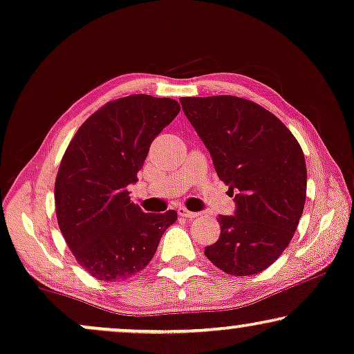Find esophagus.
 Masks as SVG:
<instances>
[{"instance_id": "34e87169", "label": "esophagus", "mask_w": 354, "mask_h": 354, "mask_svg": "<svg viewBox=\"0 0 354 354\" xmlns=\"http://www.w3.org/2000/svg\"><path fill=\"white\" fill-rule=\"evenodd\" d=\"M178 215H179V216H184V218H189V220H192V218H197V216H198V213H196V212H189L187 208L179 207V208H178Z\"/></svg>"}]
</instances>
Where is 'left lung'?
Returning a JSON list of instances; mask_svg holds the SVG:
<instances>
[{
	"mask_svg": "<svg viewBox=\"0 0 354 354\" xmlns=\"http://www.w3.org/2000/svg\"><path fill=\"white\" fill-rule=\"evenodd\" d=\"M236 202L205 257L231 276L271 266L290 243L306 198V163L295 136L270 111L236 96L179 97Z\"/></svg>",
	"mask_w": 354,
	"mask_h": 354,
	"instance_id": "8db88e82",
	"label": "left lung"
}]
</instances>
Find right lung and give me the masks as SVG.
I'll list each match as a JSON object with an SVG mask.
<instances>
[{"label": "right lung", "mask_w": 354, "mask_h": 354, "mask_svg": "<svg viewBox=\"0 0 354 354\" xmlns=\"http://www.w3.org/2000/svg\"><path fill=\"white\" fill-rule=\"evenodd\" d=\"M181 107L170 97L133 94L107 102L72 138L56 176L57 223L78 265L115 282L144 270L178 213H144L128 184L149 147Z\"/></svg>", "instance_id": "obj_1"}]
</instances>
